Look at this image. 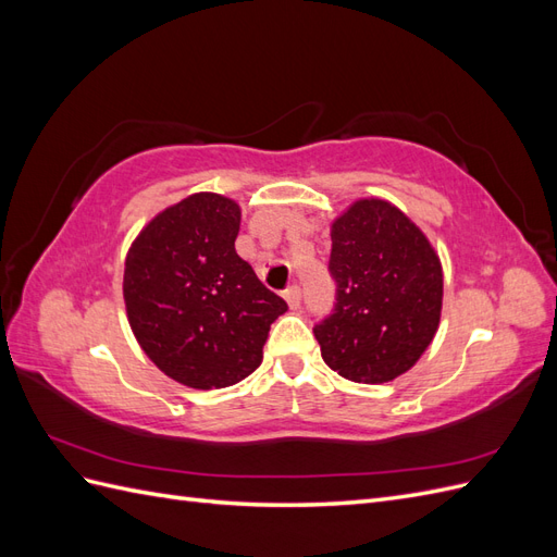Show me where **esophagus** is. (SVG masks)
<instances>
[{
    "label": "esophagus",
    "mask_w": 557,
    "mask_h": 557,
    "mask_svg": "<svg viewBox=\"0 0 557 557\" xmlns=\"http://www.w3.org/2000/svg\"><path fill=\"white\" fill-rule=\"evenodd\" d=\"M283 297H285V301H288L290 309H299L301 307V290L297 288V285H290V288L283 293Z\"/></svg>",
    "instance_id": "obj_1"
}]
</instances>
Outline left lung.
Returning <instances> with one entry per match:
<instances>
[{
    "label": "left lung",
    "instance_id": "obj_1",
    "mask_svg": "<svg viewBox=\"0 0 557 557\" xmlns=\"http://www.w3.org/2000/svg\"><path fill=\"white\" fill-rule=\"evenodd\" d=\"M330 237L336 307L313 330L323 360L352 383L395 381L440 330L442 260L425 232L381 197L352 201Z\"/></svg>",
    "mask_w": 557,
    "mask_h": 557
}]
</instances>
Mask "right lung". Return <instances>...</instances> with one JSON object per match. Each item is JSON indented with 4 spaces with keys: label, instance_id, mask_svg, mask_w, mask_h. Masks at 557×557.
Instances as JSON below:
<instances>
[{
    "label": "right lung",
    "instance_id": "1",
    "mask_svg": "<svg viewBox=\"0 0 557 557\" xmlns=\"http://www.w3.org/2000/svg\"><path fill=\"white\" fill-rule=\"evenodd\" d=\"M242 207L195 193L141 227L125 258L129 327L162 374L195 391L244 381L288 305L234 250Z\"/></svg>",
    "mask_w": 557,
    "mask_h": 557
}]
</instances>
